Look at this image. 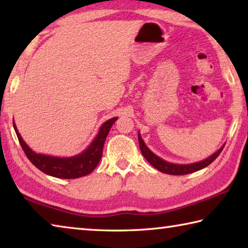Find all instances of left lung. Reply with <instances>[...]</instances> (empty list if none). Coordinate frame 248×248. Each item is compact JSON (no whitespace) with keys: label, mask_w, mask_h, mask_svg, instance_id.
<instances>
[{"label":"left lung","mask_w":248,"mask_h":248,"mask_svg":"<svg viewBox=\"0 0 248 248\" xmlns=\"http://www.w3.org/2000/svg\"><path fill=\"white\" fill-rule=\"evenodd\" d=\"M138 139H139L141 153L146 158V161H148L151 165L155 167L156 170H158L159 171H162V173H165V174H170V175H186V174L194 173V171L204 169V167H207L208 165L211 164V163L215 161L217 156H219L225 145L224 144L221 149L217 150L215 154H212L211 156L203 159V161L201 162L192 163V164H173V163H169L164 161V159L158 157L157 155H155L152 151H150L148 146L145 145L143 140H142L140 133H138Z\"/></svg>","instance_id":"left-lung-1"}]
</instances>
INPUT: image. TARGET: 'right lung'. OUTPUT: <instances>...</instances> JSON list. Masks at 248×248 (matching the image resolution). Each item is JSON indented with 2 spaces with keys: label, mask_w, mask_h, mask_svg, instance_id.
<instances>
[{
  "label": "right lung",
  "mask_w": 248,
  "mask_h": 248,
  "mask_svg": "<svg viewBox=\"0 0 248 248\" xmlns=\"http://www.w3.org/2000/svg\"><path fill=\"white\" fill-rule=\"evenodd\" d=\"M116 120L117 117L107 120L106 123H104L99 129L97 136H96L94 141L90 144L89 148L84 151V152L75 155V156L72 157H56L33 152V151L25 143L23 138L20 137L18 130L15 125L14 120L13 125L16 136L18 138V141L20 145H22L25 154H26L29 161H31L37 169L40 170L45 174L53 176V177L73 179L89 175L96 169L100 158H102L105 140H106L109 130H110L111 125L114 124Z\"/></svg>",
  "instance_id": "1"
}]
</instances>
